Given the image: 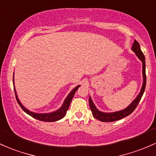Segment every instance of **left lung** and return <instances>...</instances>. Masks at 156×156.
<instances>
[{"label":"left lung","mask_w":156,"mask_h":156,"mask_svg":"<svg viewBox=\"0 0 156 156\" xmlns=\"http://www.w3.org/2000/svg\"><path fill=\"white\" fill-rule=\"evenodd\" d=\"M132 50L136 53L137 57L141 60L142 62V66H143V68H142V73H143V84H142L141 92H139L138 96L134 99V101H133L126 108L122 109V110H120L118 111V112H103L99 111L98 109L96 108L95 104H93V102H92L91 97H90V98H89V104H90V107L92 111V115L94 116V118L99 120V121H103V122H112V121H118V120L123 119V118L130 115L132 112L135 110V109L136 108L138 103H139L140 101H141L142 95H143L144 92L147 81L145 57L144 55L143 52H141V48H140V44H138V42L136 40H135L134 44H133V47H132Z\"/></svg>","instance_id":"8db88e82"}]
</instances>
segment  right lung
I'll use <instances>...</instances> for the list:
<instances>
[{
	"mask_svg": "<svg viewBox=\"0 0 156 156\" xmlns=\"http://www.w3.org/2000/svg\"><path fill=\"white\" fill-rule=\"evenodd\" d=\"M13 76H14V75H13ZM13 81H14V78H13ZM13 83H14V82H13ZM80 87V85L75 87V88L73 89L71 92H70V93L68 95V96L66 97V99L64 100V103H63L62 106L61 107V108L58 109V110L55 111V112H49V113H36V112H31V111L29 110V109L25 108V107L23 106V104L20 103L19 99H18V95H17V93H16V91H15V87H14V90H15V97H16L17 101H18V103L20 105V107H21L22 109L26 113L32 116V118L39 120V121H48V122H54V121H58V120L63 119V118L66 115V111H67V109H69L72 99H73V96H74L75 92L77 91V90H78V87Z\"/></svg>",
	"mask_w": 156,
	"mask_h": 156,
	"instance_id": "right-lung-1",
	"label": "right lung"
}]
</instances>
